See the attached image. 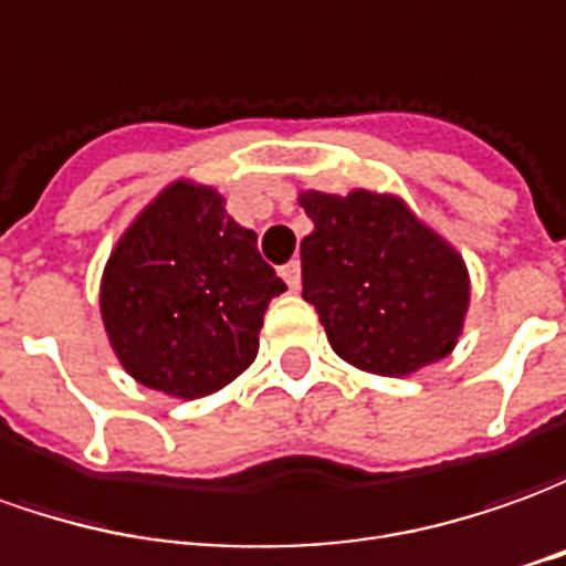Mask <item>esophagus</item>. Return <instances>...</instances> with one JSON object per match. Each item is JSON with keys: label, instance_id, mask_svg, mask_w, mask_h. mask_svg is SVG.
I'll return each instance as SVG.
<instances>
[{"label": "esophagus", "instance_id": "1", "mask_svg": "<svg viewBox=\"0 0 566 566\" xmlns=\"http://www.w3.org/2000/svg\"><path fill=\"white\" fill-rule=\"evenodd\" d=\"M282 279L287 282V287L291 291H297L300 287V263L294 260V263H287V266H282Z\"/></svg>", "mask_w": 566, "mask_h": 566}]
</instances>
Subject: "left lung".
<instances>
[{
  "mask_svg": "<svg viewBox=\"0 0 566 566\" xmlns=\"http://www.w3.org/2000/svg\"><path fill=\"white\" fill-rule=\"evenodd\" d=\"M297 203L313 219L300 241L303 300L344 363L402 378L455 349L471 275L443 234L390 191L303 188Z\"/></svg>",
  "mask_w": 566,
  "mask_h": 566,
  "instance_id": "left-lung-1",
  "label": "left lung"
}]
</instances>
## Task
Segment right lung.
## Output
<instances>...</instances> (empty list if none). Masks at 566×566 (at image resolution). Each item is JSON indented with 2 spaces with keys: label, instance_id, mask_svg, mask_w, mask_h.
<instances>
[{
  "label": "right lung",
  "instance_id": "1",
  "mask_svg": "<svg viewBox=\"0 0 566 566\" xmlns=\"http://www.w3.org/2000/svg\"><path fill=\"white\" fill-rule=\"evenodd\" d=\"M282 291L256 232L226 213L217 188L176 179L117 238L98 310L129 378L201 399L251 368L269 300Z\"/></svg>",
  "mask_w": 566,
  "mask_h": 566
}]
</instances>
